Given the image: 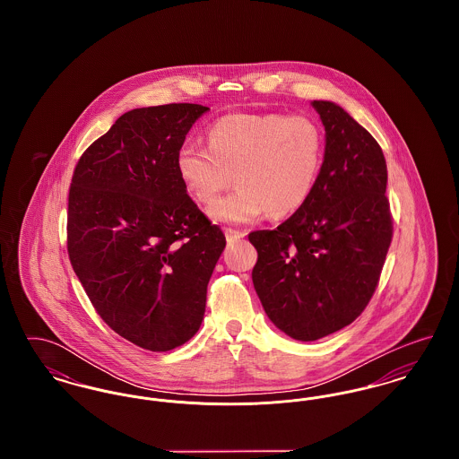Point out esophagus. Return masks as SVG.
I'll use <instances>...</instances> for the list:
<instances>
[{
    "mask_svg": "<svg viewBox=\"0 0 459 459\" xmlns=\"http://www.w3.org/2000/svg\"><path fill=\"white\" fill-rule=\"evenodd\" d=\"M246 234H247L246 230H238V229H230V227L225 229V238H227V240L242 239Z\"/></svg>",
    "mask_w": 459,
    "mask_h": 459,
    "instance_id": "esophagus-1",
    "label": "esophagus"
}]
</instances>
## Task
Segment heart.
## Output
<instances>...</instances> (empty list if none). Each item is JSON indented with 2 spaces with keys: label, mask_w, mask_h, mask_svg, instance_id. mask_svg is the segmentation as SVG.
Returning <instances> with one entry per match:
<instances>
[{
  "label": "heart",
  "mask_w": 459,
  "mask_h": 459,
  "mask_svg": "<svg viewBox=\"0 0 459 459\" xmlns=\"http://www.w3.org/2000/svg\"><path fill=\"white\" fill-rule=\"evenodd\" d=\"M324 163V134L306 115L232 113L208 129V148L182 144L177 174L187 195L213 203L229 186L238 189L210 208V217L244 223L268 212L285 217L311 196Z\"/></svg>",
  "instance_id": "b5f03b06"
}]
</instances>
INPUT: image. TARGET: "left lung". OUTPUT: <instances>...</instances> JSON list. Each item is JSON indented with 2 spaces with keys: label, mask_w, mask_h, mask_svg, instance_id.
Segmentation results:
<instances>
[{
  "label": "left lung",
  "mask_w": 459,
  "mask_h": 459,
  "mask_svg": "<svg viewBox=\"0 0 459 459\" xmlns=\"http://www.w3.org/2000/svg\"><path fill=\"white\" fill-rule=\"evenodd\" d=\"M325 154L305 204L273 230H256L253 284L273 325L316 341L370 303L393 240L385 158L370 132L332 101H313Z\"/></svg>",
  "instance_id": "8db88e82"
}]
</instances>
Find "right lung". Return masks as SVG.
I'll use <instances>...</instances> for the list:
<instances>
[{"mask_svg":"<svg viewBox=\"0 0 459 459\" xmlns=\"http://www.w3.org/2000/svg\"><path fill=\"white\" fill-rule=\"evenodd\" d=\"M208 109H131L89 146L72 177V268L105 324L143 350H174L196 333L225 247L175 167L187 132Z\"/></svg>","mask_w":459,"mask_h":459,"instance_id":"1","label":"right lung"}]
</instances>
